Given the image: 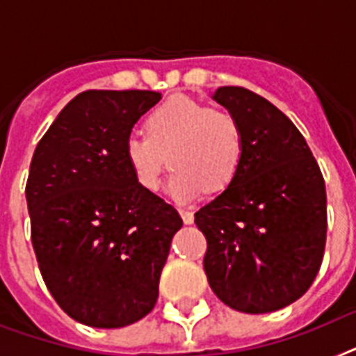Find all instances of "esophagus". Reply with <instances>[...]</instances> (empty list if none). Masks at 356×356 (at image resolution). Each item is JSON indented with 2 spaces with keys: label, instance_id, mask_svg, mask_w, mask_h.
<instances>
[{
  "label": "esophagus",
  "instance_id": "obj_1",
  "mask_svg": "<svg viewBox=\"0 0 356 356\" xmlns=\"http://www.w3.org/2000/svg\"><path fill=\"white\" fill-rule=\"evenodd\" d=\"M180 216H181V220H184V224H187V225H191L193 222H195V214L187 209H180Z\"/></svg>",
  "mask_w": 356,
  "mask_h": 356
}]
</instances>
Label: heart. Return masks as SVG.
<instances>
[{
    "instance_id": "b5f03b06",
    "label": "heart",
    "mask_w": 356,
    "mask_h": 356,
    "mask_svg": "<svg viewBox=\"0 0 356 356\" xmlns=\"http://www.w3.org/2000/svg\"><path fill=\"white\" fill-rule=\"evenodd\" d=\"M145 132L131 134L123 147L129 169L143 189L156 191L171 163L175 172L167 187L169 195L189 202L205 189L224 191L240 171L242 127L225 111L175 96L149 114Z\"/></svg>"
}]
</instances>
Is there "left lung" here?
<instances>
[{"label": "left lung", "instance_id": "8db88e82", "mask_svg": "<svg viewBox=\"0 0 356 356\" xmlns=\"http://www.w3.org/2000/svg\"><path fill=\"white\" fill-rule=\"evenodd\" d=\"M211 98L240 123L243 160L233 184L195 214L207 238L204 269L220 300L271 313L315 280L327 231L325 184L300 131L266 98L220 87Z\"/></svg>", "mask_w": 356, "mask_h": 356}]
</instances>
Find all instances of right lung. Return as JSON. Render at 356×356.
Returning a JSON list of instances; mask_svg holds the SVG:
<instances>
[{
    "instance_id": "1",
    "label": "right lung",
    "mask_w": 356,
    "mask_h": 356,
    "mask_svg": "<svg viewBox=\"0 0 356 356\" xmlns=\"http://www.w3.org/2000/svg\"><path fill=\"white\" fill-rule=\"evenodd\" d=\"M161 99L152 90H85L38 143L26 180L32 248L70 318L114 330L151 313L180 214L134 180L125 140Z\"/></svg>"
}]
</instances>
